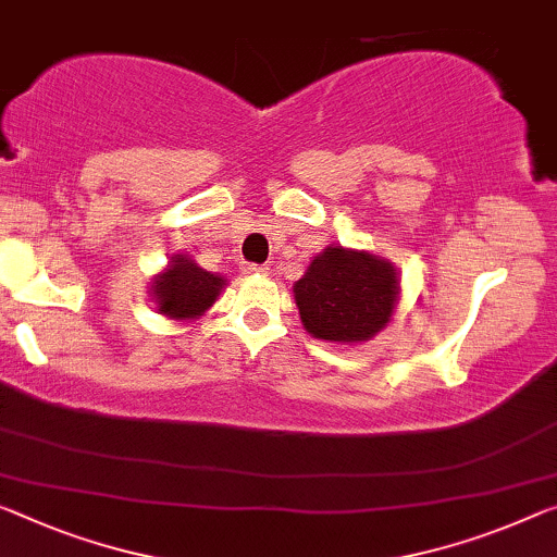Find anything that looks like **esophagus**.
Wrapping results in <instances>:
<instances>
[{"label":"esophagus","mask_w":557,"mask_h":557,"mask_svg":"<svg viewBox=\"0 0 557 557\" xmlns=\"http://www.w3.org/2000/svg\"><path fill=\"white\" fill-rule=\"evenodd\" d=\"M244 273H256V276H267L269 267H259V263H244Z\"/></svg>","instance_id":"34e87169"}]
</instances>
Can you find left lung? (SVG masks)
I'll use <instances>...</instances> for the list:
<instances>
[{
	"label": "left lung",
	"instance_id": "1",
	"mask_svg": "<svg viewBox=\"0 0 557 557\" xmlns=\"http://www.w3.org/2000/svg\"><path fill=\"white\" fill-rule=\"evenodd\" d=\"M294 298L313 338L341 346L366 344L391 323L400 278L383 256L331 244L296 281Z\"/></svg>",
	"mask_w": 557,
	"mask_h": 557
}]
</instances>
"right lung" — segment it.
<instances>
[{
  "mask_svg": "<svg viewBox=\"0 0 557 557\" xmlns=\"http://www.w3.org/2000/svg\"><path fill=\"white\" fill-rule=\"evenodd\" d=\"M151 301L157 311L171 321H194L219 301L226 278L201 269L191 256L174 253L157 276L149 281Z\"/></svg>",
  "mask_w": 557,
  "mask_h": 557,
  "instance_id": "obj_1",
  "label": "right lung"
}]
</instances>
